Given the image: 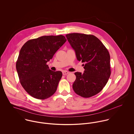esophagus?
I'll return each mask as SVG.
<instances>
[{
  "instance_id": "obj_1",
  "label": "esophagus",
  "mask_w": 134,
  "mask_h": 134,
  "mask_svg": "<svg viewBox=\"0 0 134 134\" xmlns=\"http://www.w3.org/2000/svg\"><path fill=\"white\" fill-rule=\"evenodd\" d=\"M69 73V72H68V71H63L62 72V74H63V75H67V74H68Z\"/></svg>"
}]
</instances>
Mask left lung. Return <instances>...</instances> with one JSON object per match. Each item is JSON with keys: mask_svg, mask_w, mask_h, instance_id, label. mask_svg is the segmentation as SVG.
<instances>
[{"mask_svg": "<svg viewBox=\"0 0 134 134\" xmlns=\"http://www.w3.org/2000/svg\"><path fill=\"white\" fill-rule=\"evenodd\" d=\"M66 37L75 52L77 59L84 63V73H75L76 78L73 89L83 97L95 96L102 91L110 76L109 53L93 35L73 33Z\"/></svg>", "mask_w": 134, "mask_h": 134, "instance_id": "1", "label": "left lung"}]
</instances>
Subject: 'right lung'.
<instances>
[{
    "label": "right lung",
    "instance_id": "obj_1",
    "mask_svg": "<svg viewBox=\"0 0 134 134\" xmlns=\"http://www.w3.org/2000/svg\"><path fill=\"white\" fill-rule=\"evenodd\" d=\"M66 41L62 35L45 36L30 40L22 46L16 68L19 81L29 95L45 99L55 93L62 73L52 71L46 63Z\"/></svg>",
    "mask_w": 134,
    "mask_h": 134
}]
</instances>
